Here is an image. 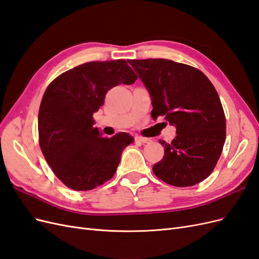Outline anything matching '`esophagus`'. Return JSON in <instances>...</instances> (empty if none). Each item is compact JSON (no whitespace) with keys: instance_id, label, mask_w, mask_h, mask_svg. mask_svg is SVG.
I'll list each match as a JSON object with an SVG mask.
<instances>
[{"instance_id":"34e87169","label":"esophagus","mask_w":259,"mask_h":259,"mask_svg":"<svg viewBox=\"0 0 259 259\" xmlns=\"http://www.w3.org/2000/svg\"><path fill=\"white\" fill-rule=\"evenodd\" d=\"M135 140H136V143H140V144H147V143L151 142V140L149 138H145V137H142V136H136Z\"/></svg>"}]
</instances>
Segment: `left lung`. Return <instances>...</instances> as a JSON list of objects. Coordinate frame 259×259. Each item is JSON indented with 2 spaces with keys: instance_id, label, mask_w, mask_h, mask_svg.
Masks as SVG:
<instances>
[{
  "instance_id": "left-lung-1",
  "label": "left lung",
  "mask_w": 259,
  "mask_h": 259,
  "mask_svg": "<svg viewBox=\"0 0 259 259\" xmlns=\"http://www.w3.org/2000/svg\"><path fill=\"white\" fill-rule=\"evenodd\" d=\"M150 93L153 120L164 116L176 137L164 147L152 170L175 187L197 185L208 177L226 140L225 112L214 85L199 69L169 59H130Z\"/></svg>"
}]
</instances>
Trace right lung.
<instances>
[{"mask_svg":"<svg viewBox=\"0 0 259 259\" xmlns=\"http://www.w3.org/2000/svg\"><path fill=\"white\" fill-rule=\"evenodd\" d=\"M136 80L127 61L116 59L86 62L48 86L38 109V144L54 174L70 189L92 190L113 177L134 138L124 132L104 137L94 127L93 114L109 90Z\"/></svg>","mask_w":259,"mask_h":259,"instance_id":"1","label":"right lung"}]
</instances>
